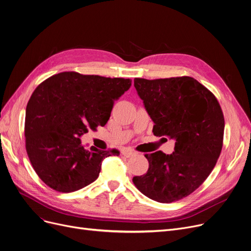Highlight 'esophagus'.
<instances>
[{
	"label": "esophagus",
	"mask_w": 251,
	"mask_h": 251,
	"mask_svg": "<svg viewBox=\"0 0 251 251\" xmlns=\"http://www.w3.org/2000/svg\"><path fill=\"white\" fill-rule=\"evenodd\" d=\"M122 154H123L125 157H130V156L134 155V154H135V152H134L133 151H131V150L125 149V150L122 151Z\"/></svg>",
	"instance_id": "1"
}]
</instances>
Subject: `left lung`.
Masks as SVG:
<instances>
[{
    "label": "left lung",
    "instance_id": "obj_1",
    "mask_svg": "<svg viewBox=\"0 0 251 251\" xmlns=\"http://www.w3.org/2000/svg\"><path fill=\"white\" fill-rule=\"evenodd\" d=\"M134 86L154 123L153 134L176 142L172 154H144L148 172L132 181L152 201H180L199 188L217 164L225 128L221 105L212 91L189 76L135 78Z\"/></svg>",
    "mask_w": 251,
    "mask_h": 251
}]
</instances>
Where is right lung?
Segmentation results:
<instances>
[{"instance_id":"obj_1","label":"right lung","mask_w":251,"mask_h":251,"mask_svg":"<svg viewBox=\"0 0 251 251\" xmlns=\"http://www.w3.org/2000/svg\"><path fill=\"white\" fill-rule=\"evenodd\" d=\"M130 79L61 72L39 84L25 114V148L38 177L58 192H73L96 181L104 157L117 150L81 146V135L110 119L114 101Z\"/></svg>"}]
</instances>
